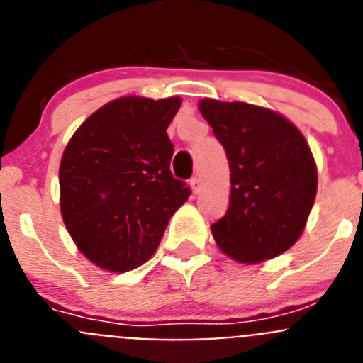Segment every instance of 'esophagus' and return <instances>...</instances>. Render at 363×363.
I'll return each mask as SVG.
<instances>
[{
    "instance_id": "34e87169",
    "label": "esophagus",
    "mask_w": 363,
    "mask_h": 363,
    "mask_svg": "<svg viewBox=\"0 0 363 363\" xmlns=\"http://www.w3.org/2000/svg\"><path fill=\"white\" fill-rule=\"evenodd\" d=\"M189 184H191V189H192V192H194V194H198V192L201 191V179L198 178V176L191 178V182H189Z\"/></svg>"
}]
</instances>
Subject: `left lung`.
<instances>
[{
  "instance_id": "left-lung-1",
  "label": "left lung",
  "mask_w": 363,
  "mask_h": 363,
  "mask_svg": "<svg viewBox=\"0 0 363 363\" xmlns=\"http://www.w3.org/2000/svg\"><path fill=\"white\" fill-rule=\"evenodd\" d=\"M201 116L230 169L225 216L211 225L221 251L240 264L285 252L303 233L316 196V163L300 130L271 108L201 99Z\"/></svg>"
}]
</instances>
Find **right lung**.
Instances as JSON below:
<instances>
[{
    "label": "right lung",
    "mask_w": 363,
    "mask_h": 363,
    "mask_svg": "<svg viewBox=\"0 0 363 363\" xmlns=\"http://www.w3.org/2000/svg\"><path fill=\"white\" fill-rule=\"evenodd\" d=\"M179 105V98H118L86 118L63 150V221L79 251L105 271L145 264L191 194L171 172L167 127Z\"/></svg>",
    "instance_id": "right-lung-1"
}]
</instances>
